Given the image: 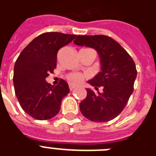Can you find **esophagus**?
<instances>
[{"instance_id": "esophagus-1", "label": "esophagus", "mask_w": 156, "mask_h": 156, "mask_svg": "<svg viewBox=\"0 0 156 156\" xmlns=\"http://www.w3.org/2000/svg\"><path fill=\"white\" fill-rule=\"evenodd\" d=\"M76 88V87H75L74 85H73V84H69V88H70V90H73V89H74V88Z\"/></svg>"}]
</instances>
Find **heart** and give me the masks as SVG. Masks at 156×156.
Masks as SVG:
<instances>
[{"mask_svg": "<svg viewBox=\"0 0 156 156\" xmlns=\"http://www.w3.org/2000/svg\"><path fill=\"white\" fill-rule=\"evenodd\" d=\"M83 78V76L80 73H71V74L68 75V80L71 82L72 83H80L82 80V78Z\"/></svg>", "mask_w": 156, "mask_h": 156, "instance_id": "heart-1", "label": "heart"}]
</instances>
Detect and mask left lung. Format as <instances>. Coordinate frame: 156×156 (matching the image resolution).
Masks as SVG:
<instances>
[{
	"mask_svg": "<svg viewBox=\"0 0 156 156\" xmlns=\"http://www.w3.org/2000/svg\"><path fill=\"white\" fill-rule=\"evenodd\" d=\"M74 44L95 49L100 62V72L88 80L95 90L86 88L87 97L79 104L82 115L94 122H108L123 111L134 90L137 76L134 62L127 51L110 37L77 36Z\"/></svg>",
	"mask_w": 156,
	"mask_h": 156,
	"instance_id": "1",
	"label": "left lung"
}]
</instances>
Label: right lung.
Masks as SVG:
<instances>
[{
    "mask_svg": "<svg viewBox=\"0 0 156 156\" xmlns=\"http://www.w3.org/2000/svg\"><path fill=\"white\" fill-rule=\"evenodd\" d=\"M76 35L45 32L26 47L16 61L13 83L22 109L39 120L58 115L62 100L69 93L68 83L62 79L57 86L46 81L57 66L58 50L70 43Z\"/></svg>",
    "mask_w": 156,
    "mask_h": 156,
    "instance_id": "obj_1",
    "label": "right lung"
}]
</instances>
